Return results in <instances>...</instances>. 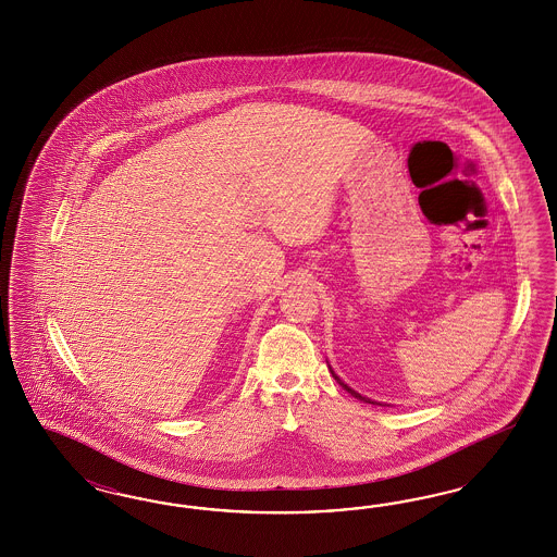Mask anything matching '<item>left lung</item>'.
Wrapping results in <instances>:
<instances>
[{
  "label": "left lung",
  "mask_w": 557,
  "mask_h": 557,
  "mask_svg": "<svg viewBox=\"0 0 557 557\" xmlns=\"http://www.w3.org/2000/svg\"><path fill=\"white\" fill-rule=\"evenodd\" d=\"M333 377H335V380H337L338 384H341V386H343V388L347 389V392H349V394H351V396H355V398H359V400H363V403H370V405H377V403H371L370 398H363V396H361V394H357V392H355V389L349 388V386H347V384H343V382H341V380H338V377H337V375H335V373H333Z\"/></svg>",
  "instance_id": "left-lung-1"
}]
</instances>
